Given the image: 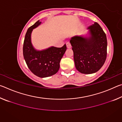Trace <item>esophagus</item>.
<instances>
[{
    "label": "esophagus",
    "mask_w": 122,
    "mask_h": 122,
    "mask_svg": "<svg viewBox=\"0 0 122 122\" xmlns=\"http://www.w3.org/2000/svg\"><path fill=\"white\" fill-rule=\"evenodd\" d=\"M66 46H67V48H71V44H70L69 42H67L66 43Z\"/></svg>",
    "instance_id": "esophagus-1"
}]
</instances>
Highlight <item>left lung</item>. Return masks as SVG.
I'll list each match as a JSON object with an SVG mask.
<instances>
[{
  "mask_svg": "<svg viewBox=\"0 0 122 122\" xmlns=\"http://www.w3.org/2000/svg\"><path fill=\"white\" fill-rule=\"evenodd\" d=\"M88 34L71 37L70 43L74 53L76 69L82 74L98 71L106 61L107 51L106 34L98 23L89 26Z\"/></svg>",
  "mask_w": 122,
  "mask_h": 122,
  "instance_id": "obj_1",
  "label": "left lung"
}]
</instances>
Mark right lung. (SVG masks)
I'll list each match as a JSON object with an SVG mask.
<instances>
[{
  "instance_id": "right-lung-1",
  "label": "right lung",
  "mask_w": 122,
  "mask_h": 122,
  "mask_svg": "<svg viewBox=\"0 0 122 122\" xmlns=\"http://www.w3.org/2000/svg\"><path fill=\"white\" fill-rule=\"evenodd\" d=\"M41 22L36 21L27 31L23 46V55L28 68L39 77H49L56 74L60 68V62L67 49L66 44L61 48L51 46L41 51L33 46L31 34Z\"/></svg>"
}]
</instances>
